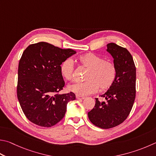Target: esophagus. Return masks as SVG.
<instances>
[{
	"instance_id": "obj_1",
	"label": "esophagus",
	"mask_w": 156,
	"mask_h": 156,
	"mask_svg": "<svg viewBox=\"0 0 156 156\" xmlns=\"http://www.w3.org/2000/svg\"><path fill=\"white\" fill-rule=\"evenodd\" d=\"M76 99H78V100H84V97H83V96H80V95H76Z\"/></svg>"
}]
</instances>
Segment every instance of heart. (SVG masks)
<instances>
[{"mask_svg":"<svg viewBox=\"0 0 156 156\" xmlns=\"http://www.w3.org/2000/svg\"><path fill=\"white\" fill-rule=\"evenodd\" d=\"M78 60L82 66L87 69L84 82H75L70 84L68 89L78 95H87L97 91L109 89L117 77V68L111 61H106L101 56L93 53H87L79 56ZM63 77L67 80L72 78L73 62L67 58L60 66Z\"/></svg>","mask_w":156,"mask_h":156,"instance_id":"obj_1","label":"heart"}]
</instances>
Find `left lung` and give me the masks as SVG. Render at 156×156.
Listing matches in <instances>:
<instances>
[{
  "label": "left lung",
  "mask_w": 156,
  "mask_h": 156,
  "mask_svg": "<svg viewBox=\"0 0 156 156\" xmlns=\"http://www.w3.org/2000/svg\"><path fill=\"white\" fill-rule=\"evenodd\" d=\"M106 46V51L114 59L117 77L113 85L101 95L106 101L96 98L94 108L88 112L90 122L102 129L123 123L131 111L136 96V67L131 54L115 43Z\"/></svg>",
  "instance_id": "left-lung-1"
}]
</instances>
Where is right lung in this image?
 I'll list each match as a JSON object with an SVG mask.
<instances>
[{
    "label": "right lung",
    "instance_id": "add662e5",
    "mask_svg": "<svg viewBox=\"0 0 156 156\" xmlns=\"http://www.w3.org/2000/svg\"><path fill=\"white\" fill-rule=\"evenodd\" d=\"M47 42L31 44L19 62L17 96L27 118L36 125L49 127L64 117L69 101L76 95L58 94L65 85L60 66L76 54Z\"/></svg>",
    "mask_w": 156,
    "mask_h": 156
}]
</instances>
